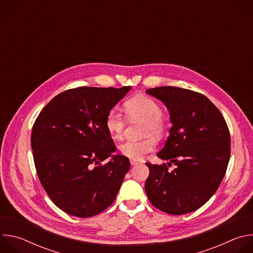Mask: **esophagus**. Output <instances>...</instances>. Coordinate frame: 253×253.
<instances>
[{
    "label": "esophagus",
    "mask_w": 253,
    "mask_h": 253,
    "mask_svg": "<svg viewBox=\"0 0 253 253\" xmlns=\"http://www.w3.org/2000/svg\"><path fill=\"white\" fill-rule=\"evenodd\" d=\"M139 163H140V161H137V160H134V159H130V164H131L132 166L137 165V164H139Z\"/></svg>",
    "instance_id": "esophagus-1"
}]
</instances>
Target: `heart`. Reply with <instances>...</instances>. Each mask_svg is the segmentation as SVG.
<instances>
[{
	"instance_id": "1",
	"label": "heart",
	"mask_w": 253,
	"mask_h": 253,
	"mask_svg": "<svg viewBox=\"0 0 253 253\" xmlns=\"http://www.w3.org/2000/svg\"><path fill=\"white\" fill-rule=\"evenodd\" d=\"M123 109L130 120L143 121L142 133L147 137L141 140H127L121 144L119 149L122 155L140 160L155 149L156 140L154 137L161 138L165 134L168 126L167 118L156 100L142 94L128 99ZM105 126L111 137L118 140L123 136L126 121L119 112L110 111L106 116Z\"/></svg>"
}]
</instances>
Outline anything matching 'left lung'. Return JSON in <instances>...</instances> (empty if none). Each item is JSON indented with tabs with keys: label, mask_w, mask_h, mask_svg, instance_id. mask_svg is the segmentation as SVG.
I'll use <instances>...</instances> for the list:
<instances>
[{
	"label": "left lung",
	"mask_w": 253,
	"mask_h": 253,
	"mask_svg": "<svg viewBox=\"0 0 253 253\" xmlns=\"http://www.w3.org/2000/svg\"><path fill=\"white\" fill-rule=\"evenodd\" d=\"M164 103L172 127L157 156L166 164L146 163L145 191L152 205L181 215L197 210L218 189L230 158V134L216 106L204 95L178 87L148 89Z\"/></svg>",
	"instance_id": "8db88e82"
}]
</instances>
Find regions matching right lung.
I'll return each mask as SVG.
<instances>
[{"mask_svg":"<svg viewBox=\"0 0 253 253\" xmlns=\"http://www.w3.org/2000/svg\"><path fill=\"white\" fill-rule=\"evenodd\" d=\"M130 89H70L54 97L36 119L31 135L35 167L48 196L64 212L87 218L115 200L130 162L112 155L116 147L105 119Z\"/></svg>","mask_w":253,"mask_h":253,"instance_id":"right-lung-1","label":"right lung"}]
</instances>
